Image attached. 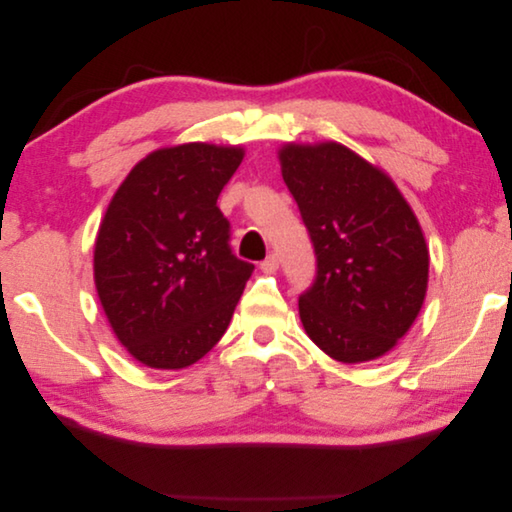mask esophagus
Returning <instances> with one entry per match:
<instances>
[{
	"label": "esophagus",
	"instance_id": "34e87169",
	"mask_svg": "<svg viewBox=\"0 0 512 512\" xmlns=\"http://www.w3.org/2000/svg\"><path fill=\"white\" fill-rule=\"evenodd\" d=\"M277 267H280V258H277V254H269L265 260L260 262V269L265 273H273Z\"/></svg>",
	"mask_w": 512,
	"mask_h": 512
}]
</instances>
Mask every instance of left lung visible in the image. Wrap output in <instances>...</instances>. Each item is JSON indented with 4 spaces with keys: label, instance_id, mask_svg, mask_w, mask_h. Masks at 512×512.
<instances>
[{
    "label": "left lung",
    "instance_id": "8db88e82",
    "mask_svg": "<svg viewBox=\"0 0 512 512\" xmlns=\"http://www.w3.org/2000/svg\"><path fill=\"white\" fill-rule=\"evenodd\" d=\"M280 162L316 254L314 284L299 297L303 329L335 361H374L425 301L416 215L389 175L339 143L284 145Z\"/></svg>",
    "mask_w": 512,
    "mask_h": 512
}]
</instances>
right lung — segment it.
<instances>
[{"label": "right lung", "mask_w": 512, "mask_h": 512, "mask_svg": "<svg viewBox=\"0 0 512 512\" xmlns=\"http://www.w3.org/2000/svg\"><path fill=\"white\" fill-rule=\"evenodd\" d=\"M241 147L188 143L149 153L98 230L94 277L119 342L153 369H183L220 342L252 262L230 250L218 196Z\"/></svg>", "instance_id": "1"}]
</instances>
